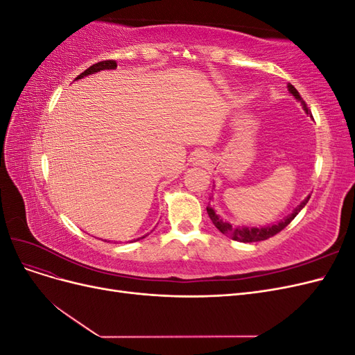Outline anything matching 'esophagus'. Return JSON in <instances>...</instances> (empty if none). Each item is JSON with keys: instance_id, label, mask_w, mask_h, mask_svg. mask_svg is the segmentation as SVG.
<instances>
[{"instance_id": "1", "label": "esophagus", "mask_w": 355, "mask_h": 355, "mask_svg": "<svg viewBox=\"0 0 355 355\" xmlns=\"http://www.w3.org/2000/svg\"><path fill=\"white\" fill-rule=\"evenodd\" d=\"M204 159H206V155H204L202 153H200V154L196 155V161H198V163H202Z\"/></svg>"}]
</instances>
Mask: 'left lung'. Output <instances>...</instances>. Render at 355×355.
<instances>
[{
  "label": "left lung",
  "instance_id": "obj_1",
  "mask_svg": "<svg viewBox=\"0 0 355 355\" xmlns=\"http://www.w3.org/2000/svg\"><path fill=\"white\" fill-rule=\"evenodd\" d=\"M287 89H288V93L292 94L297 102H300V105H302V108H304L305 114L309 115L311 118H313V115H311V111L308 110L306 103L304 102L302 98H300L299 92L293 87L292 84H287ZM309 197H311V196H308L302 202L299 204L297 207H295V210H293L292 213L287 214V216H286L284 219H282L280 222H277V223L266 225V227H232V225H231L230 222L223 220V219L219 216V214L216 213V210H214V209L210 206V204L207 206V213H209V216H210V219H211L214 227H216L222 234L228 235L230 239H232V240H235V241H241V243H256V241L268 240L270 237H272V235H275V234L280 232L282 230H284V228L287 227V225L296 218V214L306 206V202H308Z\"/></svg>",
  "mask_w": 355,
  "mask_h": 355
}]
</instances>
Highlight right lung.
<instances>
[{"mask_svg":"<svg viewBox=\"0 0 355 355\" xmlns=\"http://www.w3.org/2000/svg\"><path fill=\"white\" fill-rule=\"evenodd\" d=\"M106 69H116V62L115 60H103V62H98L94 63L93 67L87 68L84 72H81L77 78L75 80H81L84 77H87V75H92V73H96V72H101V71H106ZM145 237V235H144ZM141 237V239H144ZM139 240V239H137Z\"/></svg>","mask_w":355,"mask_h":355,"instance_id":"right-lung-1","label":"right lung"}]
</instances>
